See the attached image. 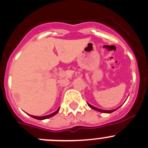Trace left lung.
<instances>
[{"label":"left lung","mask_w":148,"mask_h":148,"mask_svg":"<svg viewBox=\"0 0 148 148\" xmlns=\"http://www.w3.org/2000/svg\"><path fill=\"white\" fill-rule=\"evenodd\" d=\"M87 104H88V106L90 107V108H92V109L95 110H97L99 111V112H101V113H113V112H114L115 110H116L118 109V108H116V109H114V110H101V109H99V108H95V107H93L92 105H91V104H88L87 103ZM120 108V107H119Z\"/></svg>","instance_id":"8db88e82"}]
</instances>
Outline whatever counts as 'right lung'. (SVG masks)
<instances>
[{"label": "right lung", "instance_id": "1", "mask_svg": "<svg viewBox=\"0 0 148 148\" xmlns=\"http://www.w3.org/2000/svg\"><path fill=\"white\" fill-rule=\"evenodd\" d=\"M60 108H58L57 110L56 111V112H54V113H51V114L49 115H47V116H32V115H30V116H32V118L35 119H38V120H44V119H48V118H50V117H52V116H55V115L56 114V113H58V110H59Z\"/></svg>", "mask_w": 148, "mask_h": 148}]
</instances>
